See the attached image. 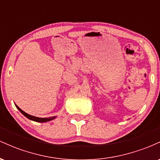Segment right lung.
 I'll return each instance as SVG.
<instances>
[{"label":"right lung","instance_id":"1","mask_svg":"<svg viewBox=\"0 0 160 160\" xmlns=\"http://www.w3.org/2000/svg\"><path fill=\"white\" fill-rule=\"evenodd\" d=\"M16 107L18 108V110L21 112L22 114L25 116V117H26L28 119H29V120H33V121H35V122H48V121H50L53 120V119L56 118V117H47V118H40V117H34V116H32L30 114H28V113H25V112H24L22 110L20 109V108L18 107L17 105H16Z\"/></svg>","mask_w":160,"mask_h":160}]
</instances>
